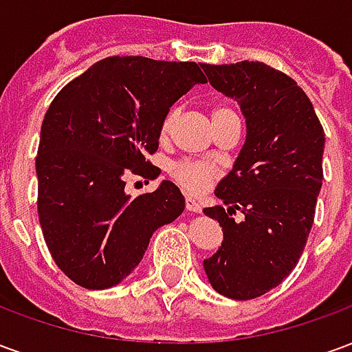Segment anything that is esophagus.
<instances>
[{"label":"esophagus","instance_id":"esophagus-1","mask_svg":"<svg viewBox=\"0 0 352 352\" xmlns=\"http://www.w3.org/2000/svg\"><path fill=\"white\" fill-rule=\"evenodd\" d=\"M184 206H186V211H190V213H199V211H201V207H199L198 201H196L194 198H190V196H186V199H184Z\"/></svg>","mask_w":352,"mask_h":352}]
</instances>
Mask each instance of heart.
<instances>
[{
  "instance_id": "b5f03b06",
  "label": "heart",
  "mask_w": 352,
  "mask_h": 352,
  "mask_svg": "<svg viewBox=\"0 0 352 352\" xmlns=\"http://www.w3.org/2000/svg\"><path fill=\"white\" fill-rule=\"evenodd\" d=\"M219 111H228L226 107H219L214 113ZM177 120V111H169L168 115L164 116L162 120V135H168L173 124ZM171 175L175 179L177 183L181 184L183 188H186L188 192H204L213 183V179L217 177V168L213 164L209 162H192V160H184V162H177L175 166L171 168Z\"/></svg>"
}]
</instances>
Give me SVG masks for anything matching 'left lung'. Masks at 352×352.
<instances>
[{"instance_id": "obj_1", "label": "left lung", "mask_w": 352, "mask_h": 352, "mask_svg": "<svg viewBox=\"0 0 352 352\" xmlns=\"http://www.w3.org/2000/svg\"><path fill=\"white\" fill-rule=\"evenodd\" d=\"M201 67L214 90L239 103L247 124L234 168L214 190L226 209H204L224 234L204 270L219 294L252 300L279 287L302 256L322 186L324 130L285 73L247 60ZM236 210L241 223L231 219Z\"/></svg>"}]
</instances>
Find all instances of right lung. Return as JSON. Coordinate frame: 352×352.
I'll use <instances>...</instances> for the list:
<instances>
[{
	"instance_id": "add662e5",
	"label": "right lung",
	"mask_w": 352,
	"mask_h": 352,
	"mask_svg": "<svg viewBox=\"0 0 352 352\" xmlns=\"http://www.w3.org/2000/svg\"><path fill=\"white\" fill-rule=\"evenodd\" d=\"M207 82L196 62L111 56L65 85L41 124L37 213L52 258L79 287L103 290L143 260L156 230L184 211L171 181L130 198L128 173L156 177V153L169 107Z\"/></svg>"
}]
</instances>
